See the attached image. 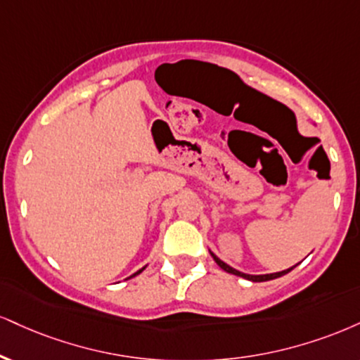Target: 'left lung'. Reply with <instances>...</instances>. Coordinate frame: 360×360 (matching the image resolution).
Instances as JSON below:
<instances>
[{
	"mask_svg": "<svg viewBox=\"0 0 360 360\" xmlns=\"http://www.w3.org/2000/svg\"><path fill=\"white\" fill-rule=\"evenodd\" d=\"M211 257L214 258V262L218 263V265L221 266L224 271H228V274H233V275H238V276H243V278H246V280H251V281H268V280L278 278V276H283L285 274H288V271H292L293 268H295V266H292V268H288V270L278 271V274H270V275H246V274H241V271H238V270H235V268H231L229 265H226V263L221 262V259H219L218 257H216L214 253H211Z\"/></svg>",
	"mask_w": 360,
	"mask_h": 360,
	"instance_id": "obj_1",
	"label": "left lung"
}]
</instances>
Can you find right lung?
I'll return each instance as SVG.
<instances>
[{"label":"right lung","mask_w":360,"mask_h":360,"mask_svg":"<svg viewBox=\"0 0 360 360\" xmlns=\"http://www.w3.org/2000/svg\"><path fill=\"white\" fill-rule=\"evenodd\" d=\"M142 270H144V268H142ZM142 270H139V271H137V274H134L132 276H136V275H139V274H141V271H142Z\"/></svg>","instance_id":"right-lung-1"}]
</instances>
